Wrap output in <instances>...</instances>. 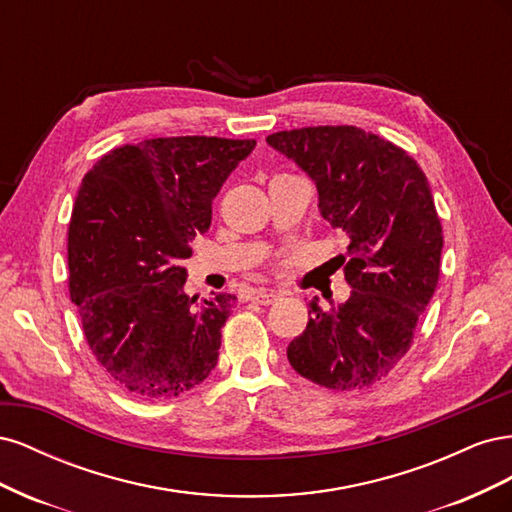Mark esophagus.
I'll return each instance as SVG.
<instances>
[{
	"label": "esophagus",
	"instance_id": "esophagus-1",
	"mask_svg": "<svg viewBox=\"0 0 512 512\" xmlns=\"http://www.w3.org/2000/svg\"><path fill=\"white\" fill-rule=\"evenodd\" d=\"M252 301L260 303V305H271L273 301H277V294L271 292V290H256Z\"/></svg>",
	"mask_w": 512,
	"mask_h": 512
}]
</instances>
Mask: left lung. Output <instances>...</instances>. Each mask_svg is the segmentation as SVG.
Listing matches in <instances>:
<instances>
[{
  "instance_id": "8db88e82",
  "label": "left lung",
  "mask_w": 512,
  "mask_h": 512,
  "mask_svg": "<svg viewBox=\"0 0 512 512\" xmlns=\"http://www.w3.org/2000/svg\"><path fill=\"white\" fill-rule=\"evenodd\" d=\"M267 143L314 179L322 218L342 228L350 299L312 301L286 354L324 389L361 391L401 361L440 277L442 224L427 177L408 151L354 126L284 130Z\"/></svg>"
}]
</instances>
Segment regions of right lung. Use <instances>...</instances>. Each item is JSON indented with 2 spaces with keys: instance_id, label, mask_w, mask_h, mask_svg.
Instances as JSON below:
<instances>
[{
  "instance_id": "1",
  "label": "right lung",
  "mask_w": 512,
  "mask_h": 512,
  "mask_svg": "<svg viewBox=\"0 0 512 512\" xmlns=\"http://www.w3.org/2000/svg\"><path fill=\"white\" fill-rule=\"evenodd\" d=\"M254 147V138H149L108 151L85 175L68 226L70 299L96 361L130 395L179 397L218 365L237 297L185 294L181 260Z\"/></svg>"
}]
</instances>
